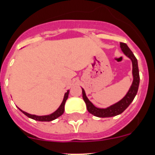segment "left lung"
<instances>
[{
    "instance_id": "left-lung-1",
    "label": "left lung",
    "mask_w": 155,
    "mask_h": 155,
    "mask_svg": "<svg viewBox=\"0 0 155 155\" xmlns=\"http://www.w3.org/2000/svg\"><path fill=\"white\" fill-rule=\"evenodd\" d=\"M120 47L125 55L127 56L131 61H132L133 64V76H134V81H133L132 85L128 91L127 94L125 95L122 100L118 102L117 104L111 106V107L107 108V109H99V108L95 107L92 104L91 101L87 99L85 95V91L83 88L82 90V97L84 101L86 104V107L87 111L92 115H95L99 118H108V117H112L118 115L119 114L122 113L124 110L129 107L130 104L134 101V97L137 95L138 91L139 85H140V74H139V68L138 63H137V59L134 56V53L131 51L129 47L127 46L126 43H120Z\"/></svg>"
}]
</instances>
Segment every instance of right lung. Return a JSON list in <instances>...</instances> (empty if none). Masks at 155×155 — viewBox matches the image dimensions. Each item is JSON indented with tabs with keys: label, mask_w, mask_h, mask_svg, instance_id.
Masks as SVG:
<instances>
[{
	"label": "right lung",
	"mask_w": 155,
	"mask_h": 155,
	"mask_svg": "<svg viewBox=\"0 0 155 155\" xmlns=\"http://www.w3.org/2000/svg\"><path fill=\"white\" fill-rule=\"evenodd\" d=\"M68 94H69V91L65 93L64 94V100H63V102L61 103V106L59 107L58 109H57V110L55 111L54 112H53L52 114H51V115H43V116H37V115H31V114H28L27 113V112H24V111H22L21 109H20V110L21 111V112H23V113L25 114V115H27L28 118H32V119L34 120H36V121H52V120H54L56 119L57 118H58L59 116H61V115H62V114L64 113V105H65V102H66V101L68 100Z\"/></svg>",
	"instance_id": "1"
}]
</instances>
